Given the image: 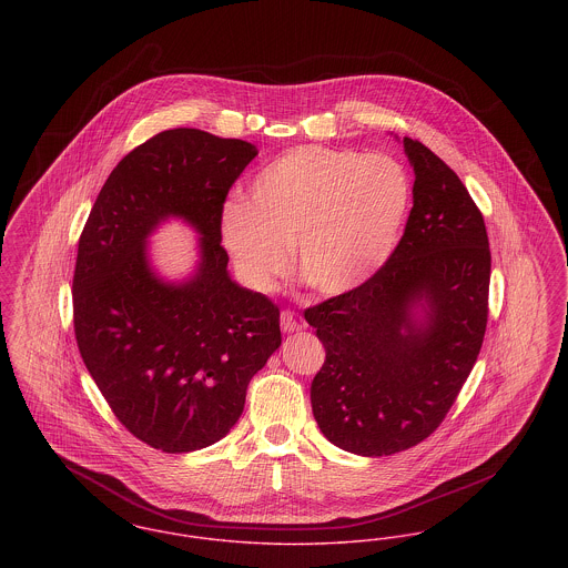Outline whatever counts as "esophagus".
Returning <instances> with one entry per match:
<instances>
[{
  "instance_id": "34e87169",
  "label": "esophagus",
  "mask_w": 568,
  "mask_h": 568,
  "mask_svg": "<svg viewBox=\"0 0 568 568\" xmlns=\"http://www.w3.org/2000/svg\"><path fill=\"white\" fill-rule=\"evenodd\" d=\"M280 325H282V332L284 334H293V332H302L303 321L295 314V312H291V310H284L282 314H280Z\"/></svg>"
}]
</instances>
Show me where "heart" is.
Listing matches in <instances>:
<instances>
[{
	"instance_id": "b5f03b06",
	"label": "heart",
	"mask_w": 568,
	"mask_h": 568,
	"mask_svg": "<svg viewBox=\"0 0 568 568\" xmlns=\"http://www.w3.org/2000/svg\"><path fill=\"white\" fill-rule=\"evenodd\" d=\"M412 204V181L389 154L302 146L263 168L250 202L230 200L222 241L241 280L271 291L291 268L321 295H344L392 254Z\"/></svg>"
}]
</instances>
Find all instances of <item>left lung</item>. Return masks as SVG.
<instances>
[{
	"label": "left lung",
	"instance_id": "8db88e82",
	"mask_svg": "<svg viewBox=\"0 0 568 568\" xmlns=\"http://www.w3.org/2000/svg\"><path fill=\"white\" fill-rule=\"evenodd\" d=\"M414 209L362 286L307 307L325 346L310 387L323 435L362 456L424 442L469 377L487 332L491 250L483 213L435 152L405 138Z\"/></svg>",
	"mask_w": 568,
	"mask_h": 568
}]
</instances>
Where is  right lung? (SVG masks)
I'll list each match as a JSON object with an SVG mask.
<instances>
[{
    "label": "right lung",
    "instance_id": "add662e5",
    "mask_svg": "<svg viewBox=\"0 0 568 568\" xmlns=\"http://www.w3.org/2000/svg\"><path fill=\"white\" fill-rule=\"evenodd\" d=\"M256 154L200 129L161 131L115 165L79 236L81 359L120 424L161 453L226 437L250 381L282 344L277 305L230 280L222 247L227 191ZM168 216L203 234L199 268L181 285L161 281L145 254Z\"/></svg>",
    "mask_w": 568,
    "mask_h": 568
}]
</instances>
